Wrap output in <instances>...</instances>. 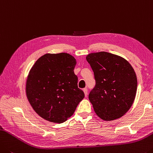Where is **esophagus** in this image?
Wrapping results in <instances>:
<instances>
[{
	"label": "esophagus",
	"mask_w": 153,
	"mask_h": 153,
	"mask_svg": "<svg viewBox=\"0 0 153 153\" xmlns=\"http://www.w3.org/2000/svg\"><path fill=\"white\" fill-rule=\"evenodd\" d=\"M82 90H83V91H84L85 96V97H87V88H84Z\"/></svg>",
	"instance_id": "esophagus-1"
}]
</instances>
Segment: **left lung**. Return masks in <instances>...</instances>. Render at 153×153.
Listing matches in <instances>:
<instances>
[{
	"mask_svg": "<svg viewBox=\"0 0 153 153\" xmlns=\"http://www.w3.org/2000/svg\"><path fill=\"white\" fill-rule=\"evenodd\" d=\"M86 59L96 80L89 94L95 112L104 121L123 117L136 97L137 82L134 68L126 59L105 51L89 53Z\"/></svg>",
	"mask_w": 153,
	"mask_h": 153,
	"instance_id": "8db88e82",
	"label": "left lung"
}]
</instances>
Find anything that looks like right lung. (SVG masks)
Masks as SVG:
<instances>
[{
    "label": "right lung",
    "mask_w": 153,
    "mask_h": 153,
    "mask_svg": "<svg viewBox=\"0 0 153 153\" xmlns=\"http://www.w3.org/2000/svg\"><path fill=\"white\" fill-rule=\"evenodd\" d=\"M76 64V59L68 53H47L32 67L26 81V96L42 118L58 123L66 121L84 98L74 72Z\"/></svg>",
    "instance_id": "add662e5"
}]
</instances>
